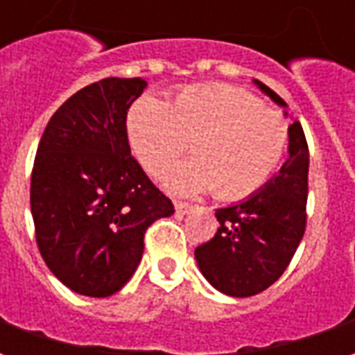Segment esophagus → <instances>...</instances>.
Segmentation results:
<instances>
[{"instance_id": "obj_1", "label": "esophagus", "mask_w": 355, "mask_h": 355, "mask_svg": "<svg viewBox=\"0 0 355 355\" xmlns=\"http://www.w3.org/2000/svg\"><path fill=\"white\" fill-rule=\"evenodd\" d=\"M175 209H177L178 215H188L193 207L190 203H184V201H175Z\"/></svg>"}]
</instances>
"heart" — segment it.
<instances>
[{
  "label": "heart",
  "instance_id": "obj_1",
  "mask_svg": "<svg viewBox=\"0 0 355 355\" xmlns=\"http://www.w3.org/2000/svg\"><path fill=\"white\" fill-rule=\"evenodd\" d=\"M127 137L142 167L159 175L188 146L193 157L163 175L177 193L213 190L218 200H243L266 184L289 146V125L245 89L203 83L173 101L142 96L127 114Z\"/></svg>",
  "mask_w": 355,
  "mask_h": 355
}]
</instances>
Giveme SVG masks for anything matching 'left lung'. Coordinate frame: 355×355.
Segmentation results:
<instances>
[{
  "mask_svg": "<svg viewBox=\"0 0 355 355\" xmlns=\"http://www.w3.org/2000/svg\"><path fill=\"white\" fill-rule=\"evenodd\" d=\"M275 104L287 106L272 89L254 80ZM308 144L302 125H289V159L279 175L245 201L216 209L215 238L196 249L201 274L230 297H253L275 283L289 266L306 230Z\"/></svg>",
  "mask_w": 355,
  "mask_h": 355,
  "instance_id": "1",
  "label": "left lung"
}]
</instances>
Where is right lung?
Instances as JSON below:
<instances>
[{"mask_svg":"<svg viewBox=\"0 0 355 355\" xmlns=\"http://www.w3.org/2000/svg\"><path fill=\"white\" fill-rule=\"evenodd\" d=\"M146 87L106 78L53 114L37 146L30 207L43 261L68 289L110 297L131 279L144 234L175 207L131 155L127 112Z\"/></svg>","mask_w":355,"mask_h":355,"instance_id":"right-lung-1","label":"right lung"}]
</instances>
